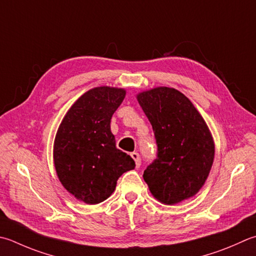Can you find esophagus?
Returning a JSON list of instances; mask_svg holds the SVG:
<instances>
[{
    "instance_id": "34e87169",
    "label": "esophagus",
    "mask_w": 256,
    "mask_h": 256,
    "mask_svg": "<svg viewBox=\"0 0 256 256\" xmlns=\"http://www.w3.org/2000/svg\"><path fill=\"white\" fill-rule=\"evenodd\" d=\"M131 156L135 161V164H136V168L141 166V156H140V154L136 153V152H133V153H131Z\"/></svg>"
}]
</instances>
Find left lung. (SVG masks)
I'll return each mask as SVG.
<instances>
[{
    "mask_svg": "<svg viewBox=\"0 0 256 256\" xmlns=\"http://www.w3.org/2000/svg\"><path fill=\"white\" fill-rule=\"evenodd\" d=\"M138 101L151 122L156 158L143 178L160 202L172 205L198 192L211 171L214 143L192 102L171 88L140 93Z\"/></svg>",
    "mask_w": 256,
    "mask_h": 256,
    "instance_id": "left-lung-1",
    "label": "left lung"
}]
</instances>
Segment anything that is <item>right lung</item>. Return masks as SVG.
Masks as SVG:
<instances>
[{"label":"right lung","instance_id":"add662e5","mask_svg":"<svg viewBox=\"0 0 256 256\" xmlns=\"http://www.w3.org/2000/svg\"><path fill=\"white\" fill-rule=\"evenodd\" d=\"M124 98L122 88L90 90L68 110L55 136L53 156L60 181L88 204L106 200L118 178L135 168L134 160L115 146L110 125Z\"/></svg>","mask_w":256,"mask_h":256}]
</instances>
